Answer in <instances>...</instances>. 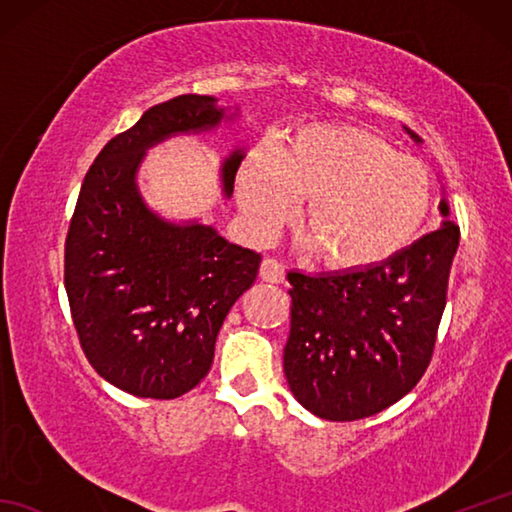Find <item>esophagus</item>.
<instances>
[{
    "label": "esophagus",
    "mask_w": 512,
    "mask_h": 512,
    "mask_svg": "<svg viewBox=\"0 0 512 512\" xmlns=\"http://www.w3.org/2000/svg\"><path fill=\"white\" fill-rule=\"evenodd\" d=\"M259 277H262L264 281H270V284H284L286 268H284V264H279L277 259L266 257L262 266H259Z\"/></svg>",
    "instance_id": "esophagus-1"
}]
</instances>
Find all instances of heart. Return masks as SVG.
I'll use <instances>...</instances> for the list:
<instances>
[{
	"instance_id": "heart-1",
	"label": "heart",
	"mask_w": 512,
	"mask_h": 512,
	"mask_svg": "<svg viewBox=\"0 0 512 512\" xmlns=\"http://www.w3.org/2000/svg\"><path fill=\"white\" fill-rule=\"evenodd\" d=\"M250 233L277 235L301 217L312 255L339 273L383 268L409 250L431 213V180L418 162L365 127L306 125L277 156L253 149L237 171Z\"/></svg>"
}]
</instances>
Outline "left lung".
<instances>
[{
    "instance_id": "obj_1",
    "label": "left lung",
    "mask_w": 512,
    "mask_h": 512,
    "mask_svg": "<svg viewBox=\"0 0 512 512\" xmlns=\"http://www.w3.org/2000/svg\"><path fill=\"white\" fill-rule=\"evenodd\" d=\"M416 145L420 136L405 127ZM442 224L394 262L365 273H290L284 372L314 416L361 420L418 385L431 361L447 303L460 228L442 187Z\"/></svg>"
}]
</instances>
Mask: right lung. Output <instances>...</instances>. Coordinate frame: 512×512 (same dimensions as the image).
<instances>
[{
  "label": "right lung",
  "mask_w": 512,
  "mask_h": 512,
  "mask_svg": "<svg viewBox=\"0 0 512 512\" xmlns=\"http://www.w3.org/2000/svg\"><path fill=\"white\" fill-rule=\"evenodd\" d=\"M217 101L176 96L112 138L83 180L65 242V292L83 352L107 383L138 398H178L209 374L226 314L262 262L213 226L160 215L138 187L151 147L239 121V107ZM244 156L235 145L220 162L226 200Z\"/></svg>",
  "instance_id": "obj_1"
}]
</instances>
